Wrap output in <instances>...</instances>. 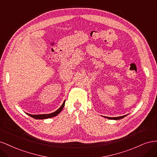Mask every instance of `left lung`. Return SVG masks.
I'll list each match as a JSON object with an SVG mask.
<instances>
[{"mask_svg":"<svg viewBox=\"0 0 157 157\" xmlns=\"http://www.w3.org/2000/svg\"><path fill=\"white\" fill-rule=\"evenodd\" d=\"M126 115H127L120 116V117H104L107 118V119H112V120H119V119H121L124 118V117H126Z\"/></svg>","mask_w":157,"mask_h":157,"instance_id":"8db88e82","label":"left lung"}]
</instances>
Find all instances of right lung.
I'll list each match as a JSON object with an SVG mask.
<instances>
[{"label": "right lung", "mask_w": 157, "mask_h": 157, "mask_svg": "<svg viewBox=\"0 0 157 157\" xmlns=\"http://www.w3.org/2000/svg\"><path fill=\"white\" fill-rule=\"evenodd\" d=\"M65 101H64L63 104L61 105V106L57 109L55 111V112L52 113H49V114H39V115H32V114H29V113H27V115H29V116H31V117L36 119H49V118H52L55 117V116L57 115L60 112H61L62 109H63L64 106V104H65Z\"/></svg>", "instance_id": "1"}]
</instances>
